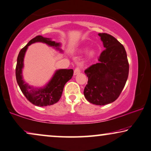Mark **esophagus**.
I'll list each match as a JSON object with an SVG mask.
<instances>
[{
  "mask_svg": "<svg viewBox=\"0 0 151 151\" xmlns=\"http://www.w3.org/2000/svg\"><path fill=\"white\" fill-rule=\"evenodd\" d=\"M80 72H81V69H80L79 67H77L74 69V75H77V74H79Z\"/></svg>",
  "mask_w": 151,
  "mask_h": 151,
  "instance_id": "obj_1",
  "label": "esophagus"
}]
</instances>
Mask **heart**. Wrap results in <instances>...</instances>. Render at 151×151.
<instances>
[{"label": "heart", "mask_w": 151, "mask_h": 151, "mask_svg": "<svg viewBox=\"0 0 151 151\" xmlns=\"http://www.w3.org/2000/svg\"><path fill=\"white\" fill-rule=\"evenodd\" d=\"M94 52L93 51H90L89 52H88V57H92L94 56Z\"/></svg>", "instance_id": "1"}]
</instances>
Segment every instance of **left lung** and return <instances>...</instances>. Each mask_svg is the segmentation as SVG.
I'll list each match as a JSON object with an SVG mask.
<instances>
[{
	"mask_svg": "<svg viewBox=\"0 0 151 151\" xmlns=\"http://www.w3.org/2000/svg\"><path fill=\"white\" fill-rule=\"evenodd\" d=\"M105 50L99 63L85 70L88 81L83 94L90 103L99 106L110 104L119 97L129 72L127 55L124 45L106 33H99Z\"/></svg>",
	"mask_w": 151,
	"mask_h": 151,
	"instance_id": "obj_1",
	"label": "left lung"
}]
</instances>
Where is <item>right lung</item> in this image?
<instances>
[{
    "label": "right lung",
    "mask_w": 151,
    "mask_h": 151,
    "mask_svg": "<svg viewBox=\"0 0 151 151\" xmlns=\"http://www.w3.org/2000/svg\"><path fill=\"white\" fill-rule=\"evenodd\" d=\"M37 42L46 43L47 45L56 47V49L62 52L60 49L61 43L52 41L49 38L37 36L29 41L27 45L20 51L17 58V64L16 67V78L19 88L23 94L29 102L37 106H47L53 105L59 101L62 95L65 84L71 79L73 76L72 69H60L55 72V74L43 88H34L28 85L23 79L22 69L23 68V61L26 50L28 46Z\"/></svg>",
    "instance_id": "obj_1"
}]
</instances>
